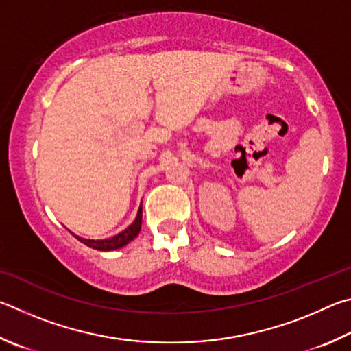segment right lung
<instances>
[{
	"mask_svg": "<svg viewBox=\"0 0 351 351\" xmlns=\"http://www.w3.org/2000/svg\"><path fill=\"white\" fill-rule=\"evenodd\" d=\"M140 228H141V206L138 208L137 217H135L134 223L131 226H128L125 231H121L120 234H117L110 239H104V241H88V239H82L78 236H75V237L80 242L88 245L89 248H94L98 251H112V250L125 247L126 243L134 241V239L137 237V234L140 232Z\"/></svg>",
	"mask_w": 351,
	"mask_h": 351,
	"instance_id": "right-lung-1",
	"label": "right lung"
}]
</instances>
